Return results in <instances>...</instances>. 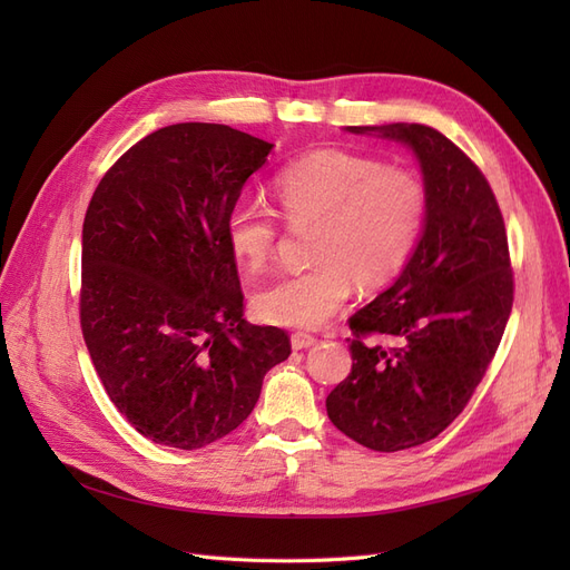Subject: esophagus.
<instances>
[{
  "instance_id": "esophagus-1",
  "label": "esophagus",
  "mask_w": 570,
  "mask_h": 570,
  "mask_svg": "<svg viewBox=\"0 0 570 570\" xmlns=\"http://www.w3.org/2000/svg\"><path fill=\"white\" fill-rule=\"evenodd\" d=\"M292 350L295 352H299V350H308V347H314L316 344V337L314 335H306V333H295L292 335Z\"/></svg>"
}]
</instances>
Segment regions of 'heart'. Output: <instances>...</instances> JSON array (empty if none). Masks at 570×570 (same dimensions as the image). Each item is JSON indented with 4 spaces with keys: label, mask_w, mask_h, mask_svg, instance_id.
Here are the masks:
<instances>
[{
    "label": "heart",
    "mask_w": 570,
    "mask_h": 570,
    "mask_svg": "<svg viewBox=\"0 0 570 570\" xmlns=\"http://www.w3.org/2000/svg\"><path fill=\"white\" fill-rule=\"evenodd\" d=\"M289 226H316L314 268L256 292V316L312 331L361 289L383 287L404 271L428 214L423 180L409 168L361 154L323 149L285 166L273 180ZM278 216L258 199H237L226 214V243L247 271L264 268L278 243Z\"/></svg>",
    "instance_id": "obj_1"
}]
</instances>
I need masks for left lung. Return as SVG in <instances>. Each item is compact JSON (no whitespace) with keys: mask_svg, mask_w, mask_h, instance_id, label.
I'll use <instances>...</instances> for the list:
<instances>
[{"mask_svg":"<svg viewBox=\"0 0 570 570\" xmlns=\"http://www.w3.org/2000/svg\"><path fill=\"white\" fill-rule=\"evenodd\" d=\"M344 130L409 147L428 193L419 245L400 278L350 318L352 373L325 400L344 435L400 452L438 438L485 375L513 304L509 243L490 183L442 132L421 124Z\"/></svg>","mask_w":570,"mask_h":570,"instance_id":"obj_1","label":"left lung"}]
</instances>
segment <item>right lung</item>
Here are the masks:
<instances>
[{
    "mask_svg": "<svg viewBox=\"0 0 570 570\" xmlns=\"http://www.w3.org/2000/svg\"><path fill=\"white\" fill-rule=\"evenodd\" d=\"M273 145L176 124L132 145L82 223L80 325L109 400L137 433L202 450L243 423L289 337L243 318L226 214Z\"/></svg>",
    "mask_w": 570,
    "mask_h": 570,
    "instance_id": "right-lung-1",
    "label": "right lung"
}]
</instances>
